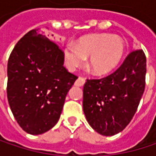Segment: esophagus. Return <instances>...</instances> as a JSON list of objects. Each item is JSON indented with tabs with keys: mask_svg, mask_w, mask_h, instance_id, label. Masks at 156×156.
Returning <instances> with one entry per match:
<instances>
[{
	"mask_svg": "<svg viewBox=\"0 0 156 156\" xmlns=\"http://www.w3.org/2000/svg\"><path fill=\"white\" fill-rule=\"evenodd\" d=\"M85 82H86L85 78L79 77V78L76 80V82H75V86H77V87H82V86L85 84Z\"/></svg>",
	"mask_w": 156,
	"mask_h": 156,
	"instance_id": "obj_1",
	"label": "esophagus"
}]
</instances>
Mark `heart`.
Here are the masks:
<instances>
[{
	"label": "heart",
	"instance_id": "1",
	"mask_svg": "<svg viewBox=\"0 0 156 156\" xmlns=\"http://www.w3.org/2000/svg\"><path fill=\"white\" fill-rule=\"evenodd\" d=\"M126 52V42L119 36L111 34H89L64 48L67 68L74 71L88 58V67L93 74L103 76L114 70Z\"/></svg>",
	"mask_w": 156,
	"mask_h": 156
}]
</instances>
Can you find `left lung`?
Instances as JSON below:
<instances>
[{
	"label": "left lung",
	"mask_w": 156,
	"mask_h": 156,
	"mask_svg": "<svg viewBox=\"0 0 156 156\" xmlns=\"http://www.w3.org/2000/svg\"><path fill=\"white\" fill-rule=\"evenodd\" d=\"M146 58L142 49L131 52L112 74L87 79L83 111L90 126L111 136L123 131L136 112L144 91Z\"/></svg>",
	"instance_id": "left-lung-1"
}]
</instances>
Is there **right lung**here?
<instances>
[{"label": "right lung", "mask_w": 156, "mask_h": 156, "mask_svg": "<svg viewBox=\"0 0 156 156\" xmlns=\"http://www.w3.org/2000/svg\"><path fill=\"white\" fill-rule=\"evenodd\" d=\"M51 41L40 29L31 30L18 41L8 60L9 105L17 123L30 135L43 134L58 123L78 78L65 69L63 51Z\"/></svg>", "instance_id": "right-lung-1"}]
</instances>
